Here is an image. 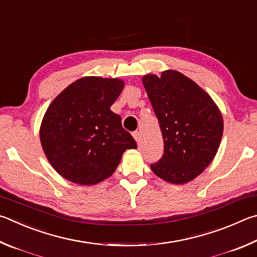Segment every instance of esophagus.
Returning a JSON list of instances; mask_svg holds the SVG:
<instances>
[{"label": "esophagus", "mask_w": 257, "mask_h": 257, "mask_svg": "<svg viewBox=\"0 0 257 257\" xmlns=\"http://www.w3.org/2000/svg\"><path fill=\"white\" fill-rule=\"evenodd\" d=\"M133 138H134V140H136L138 143L140 142V140H141V134H140V132L139 131H136L133 133Z\"/></svg>", "instance_id": "esophagus-1"}]
</instances>
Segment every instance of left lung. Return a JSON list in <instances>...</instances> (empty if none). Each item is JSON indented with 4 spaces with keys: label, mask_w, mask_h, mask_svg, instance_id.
<instances>
[{
    "label": "left lung",
    "mask_w": 257,
    "mask_h": 257,
    "mask_svg": "<svg viewBox=\"0 0 257 257\" xmlns=\"http://www.w3.org/2000/svg\"><path fill=\"white\" fill-rule=\"evenodd\" d=\"M142 83L165 143L163 158L151 170L177 185L193 181L217 155L223 133L221 111L208 92L178 71L146 74Z\"/></svg>",
    "instance_id": "obj_1"
}]
</instances>
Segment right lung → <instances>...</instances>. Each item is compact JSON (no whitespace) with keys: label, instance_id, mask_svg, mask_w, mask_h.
<instances>
[{"label":"right lung","instance_id":"add662e5","mask_svg":"<svg viewBox=\"0 0 257 257\" xmlns=\"http://www.w3.org/2000/svg\"><path fill=\"white\" fill-rule=\"evenodd\" d=\"M118 78L83 76L57 94L39 128L52 167L78 185H96L115 173L121 156L137 149L110 106L124 89Z\"/></svg>","mask_w":257,"mask_h":257}]
</instances>
